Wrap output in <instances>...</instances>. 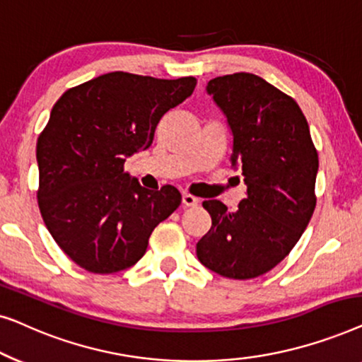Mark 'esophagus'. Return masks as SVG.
I'll return each mask as SVG.
<instances>
[{
	"label": "esophagus",
	"instance_id": "34e87169",
	"mask_svg": "<svg viewBox=\"0 0 362 362\" xmlns=\"http://www.w3.org/2000/svg\"><path fill=\"white\" fill-rule=\"evenodd\" d=\"M182 204H185L186 207H196L197 204H199V199L191 194H182Z\"/></svg>",
	"mask_w": 362,
	"mask_h": 362
}]
</instances>
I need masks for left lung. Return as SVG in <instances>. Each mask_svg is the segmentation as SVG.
Instances as JSON below:
<instances>
[{"mask_svg":"<svg viewBox=\"0 0 362 362\" xmlns=\"http://www.w3.org/2000/svg\"><path fill=\"white\" fill-rule=\"evenodd\" d=\"M206 90L227 117L230 161L242 171L247 197L234 212L217 199L202 202L212 226L196 254L227 279H255L279 265L308 226L318 153L298 103L262 77H216Z\"/></svg>","mask_w":362,"mask_h":362,"instance_id":"left-lung-1","label":"left lung"}]
</instances>
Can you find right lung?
I'll return each instance as SVG.
<instances>
[{"mask_svg":"<svg viewBox=\"0 0 362 362\" xmlns=\"http://www.w3.org/2000/svg\"><path fill=\"white\" fill-rule=\"evenodd\" d=\"M110 72L69 88L37 138L39 211L64 254L92 274H115L145 255L155 227L181 204L175 186L150 191L123 170L153 143L156 125L196 87Z\"/></svg>","mask_w":362,"mask_h":362,"instance_id":"1","label":"right lung"}]
</instances>
